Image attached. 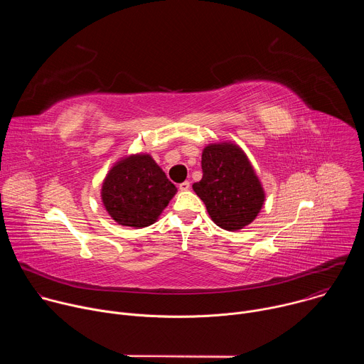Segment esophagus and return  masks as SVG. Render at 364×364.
I'll list each match as a JSON object with an SVG mask.
<instances>
[{
	"instance_id": "1",
	"label": "esophagus",
	"mask_w": 364,
	"mask_h": 364,
	"mask_svg": "<svg viewBox=\"0 0 364 364\" xmlns=\"http://www.w3.org/2000/svg\"><path fill=\"white\" fill-rule=\"evenodd\" d=\"M178 187H180L181 191H187V190H190V183L188 181H183Z\"/></svg>"
}]
</instances>
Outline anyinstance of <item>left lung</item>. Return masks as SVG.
Listing matches in <instances>:
<instances>
[{
	"mask_svg": "<svg viewBox=\"0 0 364 364\" xmlns=\"http://www.w3.org/2000/svg\"><path fill=\"white\" fill-rule=\"evenodd\" d=\"M201 168L203 177L193 190L212 220L229 232L250 225L265 203V190L246 152L233 141L207 144Z\"/></svg>",
	"mask_w": 364,
	"mask_h": 364,
	"instance_id": "8db88e82",
	"label": "left lung"
}]
</instances>
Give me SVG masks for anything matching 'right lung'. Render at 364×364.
<instances>
[{"label":"right lung","instance_id":"right-lung-1","mask_svg":"<svg viewBox=\"0 0 364 364\" xmlns=\"http://www.w3.org/2000/svg\"><path fill=\"white\" fill-rule=\"evenodd\" d=\"M177 187L149 154L136 152L118 160L103 178L100 198L121 226L142 229L159 220Z\"/></svg>","mask_w":364,"mask_h":364}]
</instances>
